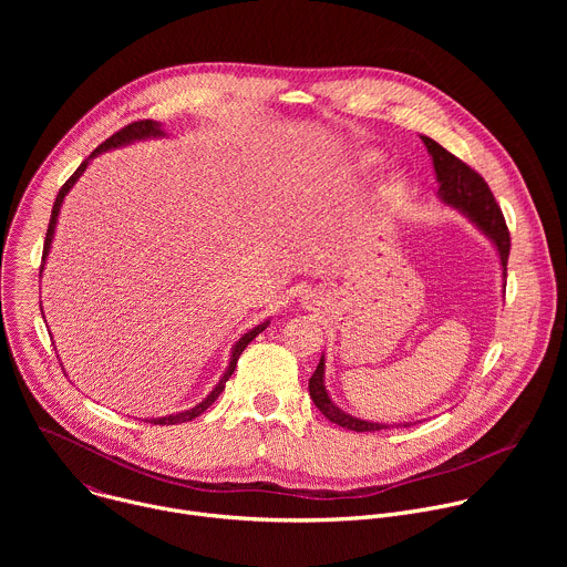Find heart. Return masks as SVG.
<instances>
[{"instance_id": "heart-1", "label": "heart", "mask_w": 567, "mask_h": 567, "mask_svg": "<svg viewBox=\"0 0 567 567\" xmlns=\"http://www.w3.org/2000/svg\"><path fill=\"white\" fill-rule=\"evenodd\" d=\"M363 164H365V166L377 164V154H365V156H363Z\"/></svg>"}]
</instances>
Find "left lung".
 <instances>
[{"label": "left lung", "instance_id": "obj_1", "mask_svg": "<svg viewBox=\"0 0 567 567\" xmlns=\"http://www.w3.org/2000/svg\"><path fill=\"white\" fill-rule=\"evenodd\" d=\"M422 141L429 147V154L433 156V168H435V175L440 182L442 202L457 208L460 213H464L484 235L494 241L498 249V256H501L503 276L507 278L512 237H509V228L505 224L503 210L496 204V197L489 190L487 182H484L471 166H466L462 158H457L455 154L444 150L437 141H433L429 136H422ZM322 374H326V359L320 357V363L316 365V372L309 379V394L316 403V409L330 422H334L348 431H357V433L390 429L388 424H377V422H365V420L352 417V415L343 413L339 406H334V401L330 399V394L326 390V383H322ZM396 426H401V424H396ZM403 426H409V424H403Z\"/></svg>", "mask_w": 567, "mask_h": 567}]
</instances>
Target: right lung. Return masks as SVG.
Listing matches in <instances>:
<instances>
[{
  "label": "right lung",
  "mask_w": 567,
  "mask_h": 567,
  "mask_svg": "<svg viewBox=\"0 0 567 567\" xmlns=\"http://www.w3.org/2000/svg\"><path fill=\"white\" fill-rule=\"evenodd\" d=\"M150 136H164V130H161V125L156 123V121H150V118H145V121H134V123H130V125H125L123 130H118L116 134H112L105 143H101L92 154H90V158H94L96 154H101V152H105V150H112V147H118V145H127V143H132V141H138V138H150ZM90 158H85L83 164L78 166V171L64 182V186L60 188V193H58V197H55V202H53V208H51V219H49V228H47V239H44V251H42V265H40V276H42V269H44V260H47V256H49V249H51V241H53V230H55V224H58V213H60V206H62V202H64V195L71 190V186L80 179V175L85 173V168L90 166ZM269 326V320H265L262 326H258V328H254V330H249L245 337H241L235 346H233V354H230V363H228V368H226V372H224V377L219 379V383L213 388V392L202 401V403H197L195 409H190V411H184V413H177V415H168V417H158V420H145V422H150V424H161V426H171V424H184V422H190V420H195V417H199L208 406H213V401L219 396V392L224 390V385H226V381L230 379V374L235 372V365H237V359H239V354L245 352V348L260 334V332H265V328Z\"/></svg>",
  "instance_id": "obj_1"
}]
</instances>
